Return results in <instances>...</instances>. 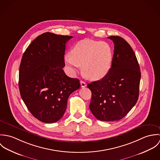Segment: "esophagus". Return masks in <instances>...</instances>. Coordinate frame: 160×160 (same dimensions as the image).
<instances>
[{"mask_svg":"<svg viewBox=\"0 0 160 160\" xmlns=\"http://www.w3.org/2000/svg\"><path fill=\"white\" fill-rule=\"evenodd\" d=\"M80 82H81V88H85L86 86V84L85 82L81 81Z\"/></svg>","mask_w":160,"mask_h":160,"instance_id":"obj_1","label":"esophagus"}]
</instances>
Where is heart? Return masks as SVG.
<instances>
[{"label": "heart", "mask_w": 160, "mask_h": 160, "mask_svg": "<svg viewBox=\"0 0 160 160\" xmlns=\"http://www.w3.org/2000/svg\"><path fill=\"white\" fill-rule=\"evenodd\" d=\"M74 72L82 67L84 74L97 80L107 74L112 67L113 52L111 46L102 41L85 39L78 42L64 58Z\"/></svg>", "instance_id": "obj_1"}]
</instances>
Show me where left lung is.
<instances>
[{"mask_svg": "<svg viewBox=\"0 0 160 160\" xmlns=\"http://www.w3.org/2000/svg\"><path fill=\"white\" fill-rule=\"evenodd\" d=\"M114 43L112 67L102 79L88 84L91 91L89 108L103 121H118L137 103L141 78L134 52L121 37H108Z\"/></svg>", "mask_w": 160, "mask_h": 160, "instance_id": "left-lung-1", "label": "left lung"}]
</instances>
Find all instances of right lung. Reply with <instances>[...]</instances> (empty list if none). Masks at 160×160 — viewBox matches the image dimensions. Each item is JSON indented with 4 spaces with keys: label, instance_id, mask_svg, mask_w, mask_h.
I'll return each instance as SVG.
<instances>
[{
    "label": "right lung",
    "instance_id": "obj_1",
    "mask_svg": "<svg viewBox=\"0 0 160 160\" xmlns=\"http://www.w3.org/2000/svg\"><path fill=\"white\" fill-rule=\"evenodd\" d=\"M72 36L45 32L26 49L19 69L21 97L30 113L45 123L62 118L69 96L79 89V80L67 76L64 55Z\"/></svg>",
    "mask_w": 160,
    "mask_h": 160
}]
</instances>
